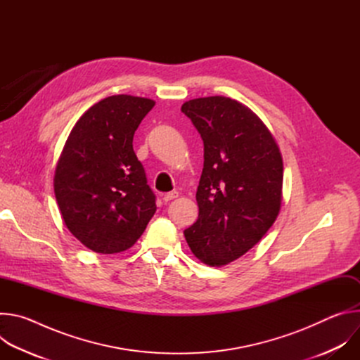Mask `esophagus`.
<instances>
[{"mask_svg": "<svg viewBox=\"0 0 360 360\" xmlns=\"http://www.w3.org/2000/svg\"><path fill=\"white\" fill-rule=\"evenodd\" d=\"M178 191H172V192H168V193H165V195H162V199L165 200V202H168V200H172V199H175V198H178Z\"/></svg>", "mask_w": 360, "mask_h": 360, "instance_id": "1", "label": "esophagus"}]
</instances>
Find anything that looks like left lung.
<instances>
[{
  "label": "left lung",
  "instance_id": "8db88e82",
  "mask_svg": "<svg viewBox=\"0 0 360 360\" xmlns=\"http://www.w3.org/2000/svg\"><path fill=\"white\" fill-rule=\"evenodd\" d=\"M181 111L203 141L199 215L185 229V239L198 259L222 266L240 258L274 225L282 200V155L258 115L235 99L196 98Z\"/></svg>",
  "mask_w": 360,
  "mask_h": 360
}]
</instances>
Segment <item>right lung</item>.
<instances>
[{"label": "right lung", "instance_id": "right-lung-1", "mask_svg": "<svg viewBox=\"0 0 360 360\" xmlns=\"http://www.w3.org/2000/svg\"><path fill=\"white\" fill-rule=\"evenodd\" d=\"M155 105L112 95L92 105L72 128L60 157L54 191L70 232L98 253L131 248L157 211L132 139Z\"/></svg>", "mask_w": 360, "mask_h": 360}]
</instances>
